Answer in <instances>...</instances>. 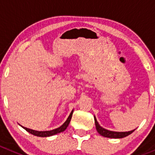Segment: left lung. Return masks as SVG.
I'll use <instances>...</instances> for the list:
<instances>
[{
  "label": "left lung",
  "instance_id": "left-lung-1",
  "mask_svg": "<svg viewBox=\"0 0 155 155\" xmlns=\"http://www.w3.org/2000/svg\"><path fill=\"white\" fill-rule=\"evenodd\" d=\"M94 119H95V127H96V130H97L98 132L102 135V136L106 137V138H125V137L128 136L130 134L133 132L134 130L132 131H128V132H116V131H108V130L105 129V128H102V127L99 125V124L98 123L97 120L95 118V117H94Z\"/></svg>",
  "mask_w": 155,
  "mask_h": 155
}]
</instances>
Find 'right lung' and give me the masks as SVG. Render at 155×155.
Here are the masks:
<instances>
[{
	"mask_svg": "<svg viewBox=\"0 0 155 155\" xmlns=\"http://www.w3.org/2000/svg\"><path fill=\"white\" fill-rule=\"evenodd\" d=\"M73 110L71 112L70 115H69V116L68 117L67 120L65 121L64 124H63V125H61L60 128H56V129L51 130V131H34V130H32V129H29V128H24V127H23V128H24V129L26 130V131H28L29 133H30V134H34V135H35V136H38V137L52 136V135H54V134H59V133H60V132H63V131H64L66 129V128H67L68 125H69V122H70L71 118H72V115H73Z\"/></svg>",
	"mask_w": 155,
	"mask_h": 155,
	"instance_id": "add662e5",
	"label": "right lung"
}]
</instances>
